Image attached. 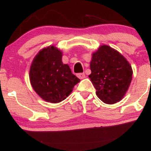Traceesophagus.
<instances>
[{"label": "esophagus", "mask_w": 151, "mask_h": 151, "mask_svg": "<svg viewBox=\"0 0 151 151\" xmlns=\"http://www.w3.org/2000/svg\"><path fill=\"white\" fill-rule=\"evenodd\" d=\"M77 77L79 78L80 79H83V78H84L86 76H85V74L83 73H78L77 74Z\"/></svg>", "instance_id": "obj_1"}]
</instances>
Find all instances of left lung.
<instances>
[{"label":"left lung","mask_w":151,"mask_h":151,"mask_svg":"<svg viewBox=\"0 0 151 151\" xmlns=\"http://www.w3.org/2000/svg\"><path fill=\"white\" fill-rule=\"evenodd\" d=\"M88 76L99 99L106 104L122 100L132 79V69L119 52L103 45L93 53Z\"/></svg>","instance_id":"obj_1"}]
</instances>
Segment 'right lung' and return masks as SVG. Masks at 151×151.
<instances>
[{
	"label": "right lung",
	"mask_w": 151,
	"mask_h": 151,
	"mask_svg": "<svg viewBox=\"0 0 151 151\" xmlns=\"http://www.w3.org/2000/svg\"><path fill=\"white\" fill-rule=\"evenodd\" d=\"M63 52L55 46L37 54L29 69V81L35 92L47 102L58 103L68 97L80 79L62 62Z\"/></svg>",
	"instance_id": "right-lung-1"
}]
</instances>
